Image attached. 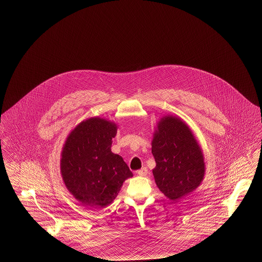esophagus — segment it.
Listing matches in <instances>:
<instances>
[{"instance_id": "obj_1", "label": "esophagus", "mask_w": 262, "mask_h": 262, "mask_svg": "<svg viewBox=\"0 0 262 262\" xmlns=\"http://www.w3.org/2000/svg\"><path fill=\"white\" fill-rule=\"evenodd\" d=\"M147 173H148V170H147V168H145V167L137 171V174H138V176H146Z\"/></svg>"}]
</instances>
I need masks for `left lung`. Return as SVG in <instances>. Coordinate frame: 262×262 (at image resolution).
Segmentation results:
<instances>
[{"label": "left lung", "mask_w": 262, "mask_h": 262, "mask_svg": "<svg viewBox=\"0 0 262 262\" xmlns=\"http://www.w3.org/2000/svg\"><path fill=\"white\" fill-rule=\"evenodd\" d=\"M151 144L156 162L152 172L165 196L179 200L200 187L205 173L203 153L184 121L172 115L163 117Z\"/></svg>", "instance_id": "left-lung-1"}]
</instances>
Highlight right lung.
Returning <instances> with one entry per match:
<instances>
[{
	"mask_svg": "<svg viewBox=\"0 0 262 262\" xmlns=\"http://www.w3.org/2000/svg\"><path fill=\"white\" fill-rule=\"evenodd\" d=\"M117 128L111 121L90 118L76 125L63 144V183L88 207L102 208L112 203L123 183L133 177L124 159L111 151Z\"/></svg>",
	"mask_w": 262,
	"mask_h": 262,
	"instance_id": "obj_1",
	"label": "right lung"
}]
</instances>
